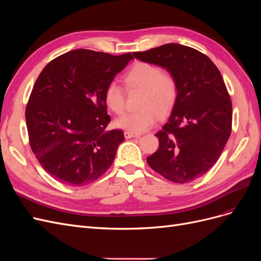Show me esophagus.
Here are the masks:
<instances>
[{"mask_svg": "<svg viewBox=\"0 0 261 261\" xmlns=\"http://www.w3.org/2000/svg\"><path fill=\"white\" fill-rule=\"evenodd\" d=\"M124 136H125L126 139H129V138H133V137L139 138V137H140V134L134 133V132H129V130H126V132L124 133Z\"/></svg>", "mask_w": 261, "mask_h": 261, "instance_id": "esophagus-1", "label": "esophagus"}]
</instances>
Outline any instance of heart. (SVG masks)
<instances>
[{
  "label": "heart",
  "mask_w": 261,
  "mask_h": 261,
  "mask_svg": "<svg viewBox=\"0 0 261 261\" xmlns=\"http://www.w3.org/2000/svg\"><path fill=\"white\" fill-rule=\"evenodd\" d=\"M128 90H140L139 111L118 117L116 126L129 132H145L156 123L159 114L165 116L171 112L178 96V83L169 70H163L152 63L138 62L124 75ZM108 108L116 114L125 110V90L115 82L109 83L105 89Z\"/></svg>",
  "instance_id": "obj_1"
}]
</instances>
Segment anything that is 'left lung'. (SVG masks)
<instances>
[{
  "label": "left lung",
  "mask_w": 261,
  "mask_h": 261,
  "mask_svg": "<svg viewBox=\"0 0 261 261\" xmlns=\"http://www.w3.org/2000/svg\"><path fill=\"white\" fill-rule=\"evenodd\" d=\"M133 54L167 68L178 83L169 121L155 134L159 148L147 158L150 168L179 184L203 175L232 132V102L220 70L207 55L178 43Z\"/></svg>",
  "instance_id": "1"
}]
</instances>
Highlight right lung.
<instances>
[{
  "label": "right lung",
  "mask_w": 261,
  "mask_h": 261,
  "mask_svg": "<svg viewBox=\"0 0 261 261\" xmlns=\"http://www.w3.org/2000/svg\"><path fill=\"white\" fill-rule=\"evenodd\" d=\"M133 59L87 49L55 58L37 78L26 107L30 148L49 174L69 186L92 183L111 167L120 129L111 121L105 89Z\"/></svg>",
  "instance_id": "add662e5"
}]
</instances>
